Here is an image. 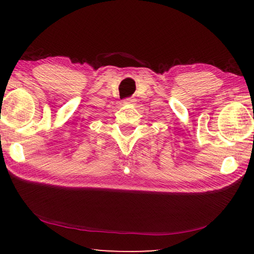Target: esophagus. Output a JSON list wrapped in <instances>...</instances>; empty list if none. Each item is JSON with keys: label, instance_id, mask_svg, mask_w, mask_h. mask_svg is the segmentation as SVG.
Segmentation results:
<instances>
[{"label": "esophagus", "instance_id": "esophagus-1", "mask_svg": "<svg viewBox=\"0 0 254 254\" xmlns=\"http://www.w3.org/2000/svg\"><path fill=\"white\" fill-rule=\"evenodd\" d=\"M135 101L136 100L134 97H130V98H127V100H124L123 103H124V104H134Z\"/></svg>", "mask_w": 254, "mask_h": 254}]
</instances>
